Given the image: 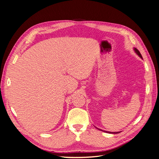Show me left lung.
Masks as SVG:
<instances>
[{
	"label": "left lung",
	"mask_w": 159,
	"mask_h": 159,
	"mask_svg": "<svg viewBox=\"0 0 159 159\" xmlns=\"http://www.w3.org/2000/svg\"><path fill=\"white\" fill-rule=\"evenodd\" d=\"M134 51H135V52L137 53V54L140 56L141 58H143V57H142V56H141V53H140V52H139L137 48H134ZM99 130H101V129H99ZM101 131H102V130H101ZM105 132H107V133H114V134H117V133H120V132H114V133H111V132H107V131H105Z\"/></svg>",
	"instance_id": "8db88e82"
}]
</instances>
